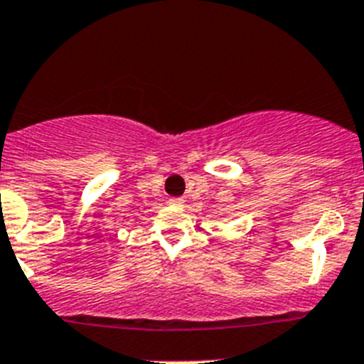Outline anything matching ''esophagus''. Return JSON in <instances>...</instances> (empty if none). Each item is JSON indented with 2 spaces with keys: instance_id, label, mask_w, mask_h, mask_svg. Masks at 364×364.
<instances>
[{
  "instance_id": "obj_1",
  "label": "esophagus",
  "mask_w": 364,
  "mask_h": 364,
  "mask_svg": "<svg viewBox=\"0 0 364 364\" xmlns=\"http://www.w3.org/2000/svg\"><path fill=\"white\" fill-rule=\"evenodd\" d=\"M170 203L176 205V207H183L185 200H183V198H170Z\"/></svg>"
}]
</instances>
